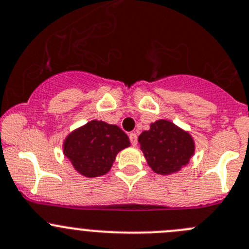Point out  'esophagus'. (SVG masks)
<instances>
[{
    "label": "esophagus",
    "mask_w": 249,
    "mask_h": 249,
    "mask_svg": "<svg viewBox=\"0 0 249 249\" xmlns=\"http://www.w3.org/2000/svg\"><path fill=\"white\" fill-rule=\"evenodd\" d=\"M129 139H130V142H131L132 146L138 145V135H136L135 132H130Z\"/></svg>",
    "instance_id": "esophagus-1"
}]
</instances>
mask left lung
Listing matches in <instances>:
<instances>
[{
    "label": "left lung",
    "instance_id": "8db88e82",
    "mask_svg": "<svg viewBox=\"0 0 249 249\" xmlns=\"http://www.w3.org/2000/svg\"><path fill=\"white\" fill-rule=\"evenodd\" d=\"M139 142L147 163L160 174L179 171L194 153L189 134L167 120L151 124L150 130L139 136Z\"/></svg>",
    "mask_w": 249,
    "mask_h": 249
}]
</instances>
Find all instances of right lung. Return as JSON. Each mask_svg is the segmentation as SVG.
<instances>
[{
    "mask_svg": "<svg viewBox=\"0 0 249 249\" xmlns=\"http://www.w3.org/2000/svg\"><path fill=\"white\" fill-rule=\"evenodd\" d=\"M129 145L119 126L93 120L67 136L64 153L76 171L92 178L108 173L117 153Z\"/></svg>",
    "mask_w": 249,
    "mask_h": 249,
    "instance_id": "add662e5",
    "label": "right lung"
}]
</instances>
